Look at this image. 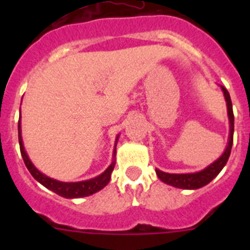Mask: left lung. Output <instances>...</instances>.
I'll return each instance as SVG.
<instances>
[{"label": "left lung", "mask_w": 250, "mask_h": 250, "mask_svg": "<svg viewBox=\"0 0 250 250\" xmlns=\"http://www.w3.org/2000/svg\"><path fill=\"white\" fill-rule=\"evenodd\" d=\"M224 94L225 101H227V109H228V118H229V125H230V130H229V141L228 146L225 149L218 160H215L213 164L207 167L205 169L200 170L198 173H190V174H169L164 173L161 170L156 169V175L160 179L161 182H164L165 184L171 185V187L179 188V189H199V188L204 187V185L209 184V183L215 178L218 174L222 171L223 167H225L227 161H228L229 155L231 151V145H233V134H234V114H233V105H231L230 95H229L228 90L225 89L224 86H220Z\"/></svg>", "instance_id": "1"}]
</instances>
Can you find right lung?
Here are the masks:
<instances>
[{"label":"right lung","mask_w":250,"mask_h":250,"mask_svg":"<svg viewBox=\"0 0 250 250\" xmlns=\"http://www.w3.org/2000/svg\"><path fill=\"white\" fill-rule=\"evenodd\" d=\"M119 136L116 138L115 141V150H114V156L115 151H116V143H118ZM19 143H20V150H21V155L23 161H25L26 167L28 169V171L31 173V175L36 179L40 184H42L43 187L52 190L54 193L59 194L60 196H63V198H67V199H72V198H83V196H89L91 194H95L96 191L101 190L103 188H105L106 185L109 184L110 179H111V173L115 167V160L112 161L111 165H110L107 169L104 171L103 174H100L96 178H92L90 180H85V182H77V183H63L59 182V180H55L52 178H48L45 174H42L41 171L36 169L32 163H31L30 158L27 156V152H26L25 146H23V143H22V136H21V121H19Z\"/></svg>","instance_id":"add662e5"}]
</instances>
